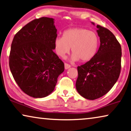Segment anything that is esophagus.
<instances>
[{
    "instance_id": "esophagus-1",
    "label": "esophagus",
    "mask_w": 131,
    "mask_h": 131,
    "mask_svg": "<svg viewBox=\"0 0 131 131\" xmlns=\"http://www.w3.org/2000/svg\"><path fill=\"white\" fill-rule=\"evenodd\" d=\"M71 65H69V64H68L67 63H65V68L66 69H69V68L71 67Z\"/></svg>"
}]
</instances>
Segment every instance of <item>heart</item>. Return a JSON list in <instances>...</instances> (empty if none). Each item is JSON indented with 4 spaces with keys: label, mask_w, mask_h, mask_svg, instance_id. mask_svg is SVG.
<instances>
[{
    "label": "heart",
    "mask_w": 131,
    "mask_h": 131,
    "mask_svg": "<svg viewBox=\"0 0 131 131\" xmlns=\"http://www.w3.org/2000/svg\"><path fill=\"white\" fill-rule=\"evenodd\" d=\"M99 38L96 32L84 28H72L63 32V37L54 39L56 53L61 58L70 52L72 59L87 62L94 57L98 49Z\"/></svg>",
    "instance_id": "obj_1"
}]
</instances>
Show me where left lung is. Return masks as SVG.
I'll list each match as a JSON object with an SVG mask.
<instances>
[{"label":"left lung","instance_id":"left-lung-1","mask_svg":"<svg viewBox=\"0 0 131 131\" xmlns=\"http://www.w3.org/2000/svg\"><path fill=\"white\" fill-rule=\"evenodd\" d=\"M97 28L101 42L99 49L92 59L77 68L76 88L82 96L89 100L108 93L116 82L121 69L120 43L109 29L99 25Z\"/></svg>","mask_w":131,"mask_h":131}]
</instances>
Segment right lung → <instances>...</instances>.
Segmentation results:
<instances>
[{
    "label": "right lung",
    "mask_w": 131,
    "mask_h": 131,
    "mask_svg": "<svg viewBox=\"0 0 131 131\" xmlns=\"http://www.w3.org/2000/svg\"><path fill=\"white\" fill-rule=\"evenodd\" d=\"M56 32L53 19L42 17L29 22L13 38L10 69L17 85L29 96H48L64 71L63 62L53 51Z\"/></svg>",
    "instance_id": "obj_1"
}]
</instances>
